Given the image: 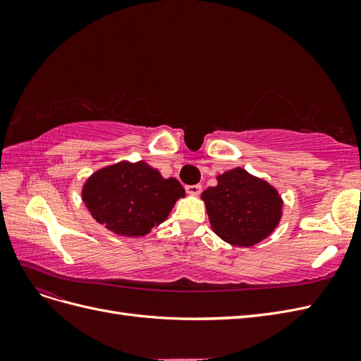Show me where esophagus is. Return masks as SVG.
<instances>
[{"label": "esophagus", "instance_id": "34e87169", "mask_svg": "<svg viewBox=\"0 0 361 361\" xmlns=\"http://www.w3.org/2000/svg\"><path fill=\"white\" fill-rule=\"evenodd\" d=\"M185 190L191 195H199L202 192V185H187Z\"/></svg>", "mask_w": 361, "mask_h": 361}]
</instances>
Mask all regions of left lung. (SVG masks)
I'll use <instances>...</instances> for the list:
<instances>
[{"mask_svg": "<svg viewBox=\"0 0 361 361\" xmlns=\"http://www.w3.org/2000/svg\"><path fill=\"white\" fill-rule=\"evenodd\" d=\"M202 199L214 232L238 247L260 243L274 231L281 216L279 192L241 167L218 176L216 187L207 188Z\"/></svg>", "mask_w": 361, "mask_h": 361, "instance_id": "left-lung-1", "label": "left lung"}]
</instances>
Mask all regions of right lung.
<instances>
[{
  "label": "right lung",
  "mask_w": 361,
  "mask_h": 361,
  "mask_svg": "<svg viewBox=\"0 0 361 361\" xmlns=\"http://www.w3.org/2000/svg\"><path fill=\"white\" fill-rule=\"evenodd\" d=\"M183 195L178 179H164L143 161L118 162L96 171L82 190V200L94 220L125 236L149 233Z\"/></svg>",
  "instance_id": "right-lung-1"
}]
</instances>
